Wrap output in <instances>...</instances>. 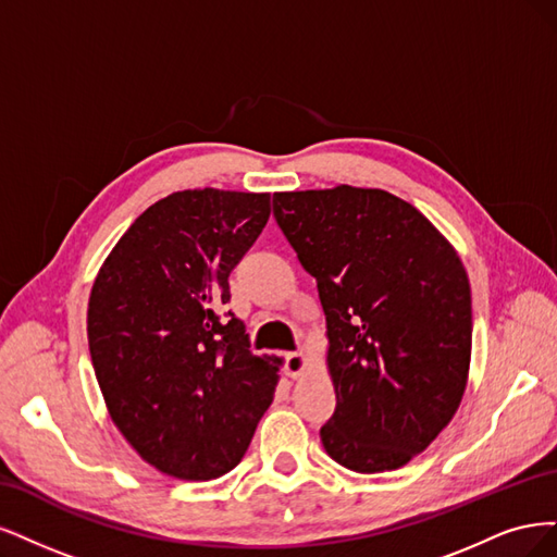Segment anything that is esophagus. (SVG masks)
Here are the masks:
<instances>
[{"instance_id":"1","label":"esophagus","mask_w":557,"mask_h":557,"mask_svg":"<svg viewBox=\"0 0 557 557\" xmlns=\"http://www.w3.org/2000/svg\"><path fill=\"white\" fill-rule=\"evenodd\" d=\"M305 368H308V356H305L302 351H294V354H286V374L292 376V380H298V376L305 372Z\"/></svg>"}]
</instances>
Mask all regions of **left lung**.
<instances>
[{
	"instance_id": "1",
	"label": "left lung",
	"mask_w": 557,
	"mask_h": 557,
	"mask_svg": "<svg viewBox=\"0 0 557 557\" xmlns=\"http://www.w3.org/2000/svg\"><path fill=\"white\" fill-rule=\"evenodd\" d=\"M273 212L326 314L337 405L321 444L347 470H398L468 386L472 292L456 247L384 189L275 191Z\"/></svg>"
}]
</instances>
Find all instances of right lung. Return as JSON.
<instances>
[{
    "mask_svg": "<svg viewBox=\"0 0 557 557\" xmlns=\"http://www.w3.org/2000/svg\"><path fill=\"white\" fill-rule=\"evenodd\" d=\"M271 218V194L185 189L152 203L101 263L89 356L109 417L154 470L210 481L245 456L282 361L222 319L228 273Z\"/></svg>",
    "mask_w": 557,
    "mask_h": 557,
    "instance_id": "1",
    "label": "right lung"
}]
</instances>
